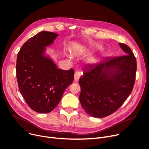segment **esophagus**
<instances>
[{
	"mask_svg": "<svg viewBox=\"0 0 149 149\" xmlns=\"http://www.w3.org/2000/svg\"><path fill=\"white\" fill-rule=\"evenodd\" d=\"M80 73L78 71H76L74 74V80L75 81H77L80 79Z\"/></svg>",
	"mask_w": 149,
	"mask_h": 149,
	"instance_id": "34e87169",
	"label": "esophagus"
}]
</instances>
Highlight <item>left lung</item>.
<instances>
[{"mask_svg": "<svg viewBox=\"0 0 149 149\" xmlns=\"http://www.w3.org/2000/svg\"><path fill=\"white\" fill-rule=\"evenodd\" d=\"M124 55L107 57L97 65H87L79 83L82 107L89 115L103 118L123 105L134 86L137 68L135 55L127 45L120 43Z\"/></svg>", "mask_w": 149, "mask_h": 149, "instance_id": "obj_1", "label": "left lung"}]
</instances>
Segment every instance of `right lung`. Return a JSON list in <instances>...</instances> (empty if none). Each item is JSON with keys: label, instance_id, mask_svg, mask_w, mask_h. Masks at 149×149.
<instances>
[{"label": "right lung", "instance_id": "right-lung-1", "mask_svg": "<svg viewBox=\"0 0 149 149\" xmlns=\"http://www.w3.org/2000/svg\"><path fill=\"white\" fill-rule=\"evenodd\" d=\"M58 35L42 31L30 38L18 52L16 77L19 89L29 107L42 113L51 112L74 81V70L58 69L44 56L45 46L53 43Z\"/></svg>", "mask_w": 149, "mask_h": 149}]
</instances>
